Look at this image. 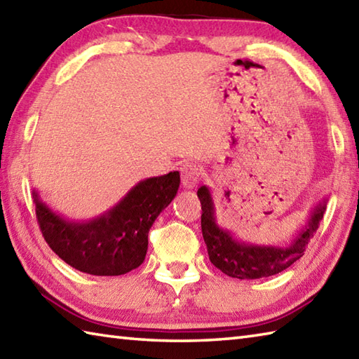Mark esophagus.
Returning a JSON list of instances; mask_svg holds the SVG:
<instances>
[{"label": "esophagus", "instance_id": "esophagus-1", "mask_svg": "<svg viewBox=\"0 0 359 359\" xmlns=\"http://www.w3.org/2000/svg\"><path fill=\"white\" fill-rule=\"evenodd\" d=\"M182 185L188 189H193L201 180V170L196 163H184L180 168Z\"/></svg>", "mask_w": 359, "mask_h": 359}]
</instances>
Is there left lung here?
I'll use <instances>...</instances> for the list:
<instances>
[{
	"label": "left lung",
	"instance_id": "obj_1",
	"mask_svg": "<svg viewBox=\"0 0 359 359\" xmlns=\"http://www.w3.org/2000/svg\"><path fill=\"white\" fill-rule=\"evenodd\" d=\"M202 203V234L207 243L211 264L226 276L238 279H261L274 276L299 261L310 239L318 230L327 207V197H323L293 239L284 245H259L236 238V236L217 224L216 205L207 185L197 189Z\"/></svg>",
	"mask_w": 359,
	"mask_h": 359
}]
</instances>
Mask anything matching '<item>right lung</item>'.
Returning <instances> with one entry per match:
<instances>
[{"mask_svg":"<svg viewBox=\"0 0 359 359\" xmlns=\"http://www.w3.org/2000/svg\"><path fill=\"white\" fill-rule=\"evenodd\" d=\"M179 171L140 180L121 199L89 220H72L53 211L34 189L36 219L53 253L75 270L94 276H120L140 266L148 233L177 194Z\"/></svg>","mask_w":359,"mask_h":359,"instance_id":"right-lung-1","label":"right lung"}]
</instances>
